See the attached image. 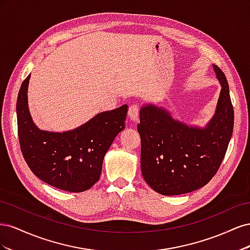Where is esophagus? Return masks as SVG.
Masks as SVG:
<instances>
[{"label": "esophagus", "mask_w": 250, "mask_h": 250, "mask_svg": "<svg viewBox=\"0 0 250 250\" xmlns=\"http://www.w3.org/2000/svg\"><path fill=\"white\" fill-rule=\"evenodd\" d=\"M128 115H129V118L132 121H135V122H137L140 116V105L139 104L130 105L129 109H128Z\"/></svg>", "instance_id": "obj_1"}]
</instances>
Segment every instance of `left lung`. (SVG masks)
I'll list each match as a JSON object with an SVG mask.
<instances>
[{"mask_svg":"<svg viewBox=\"0 0 250 250\" xmlns=\"http://www.w3.org/2000/svg\"><path fill=\"white\" fill-rule=\"evenodd\" d=\"M213 66L222 88L215 116L206 128L188 127L151 104L140 111L142 174L162 195L186 194L206 186L225 156L233 129V107L225 75Z\"/></svg>","mask_w":250,"mask_h":250,"instance_id":"obj_1","label":"left lung"}]
</instances>
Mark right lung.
<instances>
[{
	"mask_svg": "<svg viewBox=\"0 0 250 250\" xmlns=\"http://www.w3.org/2000/svg\"><path fill=\"white\" fill-rule=\"evenodd\" d=\"M22 81L17 102L18 134L22 156L35 175L60 190L79 193L100 178L102 163L112 141L124 129L127 105L97 115L76 129L62 133L40 130L30 117Z\"/></svg>",
	"mask_w": 250,
	"mask_h": 250,
	"instance_id": "1",
	"label": "right lung"
}]
</instances>
